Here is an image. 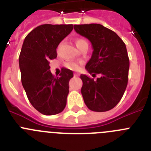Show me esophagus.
I'll return each mask as SVG.
<instances>
[{"mask_svg": "<svg viewBox=\"0 0 151 151\" xmlns=\"http://www.w3.org/2000/svg\"><path fill=\"white\" fill-rule=\"evenodd\" d=\"M78 76H79V75H78V73H75V74H74V76L75 77H78Z\"/></svg>", "mask_w": 151, "mask_h": 151, "instance_id": "34e87169", "label": "esophagus"}]
</instances>
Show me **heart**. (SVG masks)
I'll list each match as a JSON object with an SVG mask.
<instances>
[{
    "label": "heart",
    "instance_id": "1",
    "mask_svg": "<svg viewBox=\"0 0 151 151\" xmlns=\"http://www.w3.org/2000/svg\"><path fill=\"white\" fill-rule=\"evenodd\" d=\"M75 42H76V45L78 48H79L82 45L87 44L86 41L82 38H76ZM66 67L69 69H72V70H78L79 69V65L76 62H68L66 63Z\"/></svg>",
    "mask_w": 151,
    "mask_h": 151
}]
</instances>
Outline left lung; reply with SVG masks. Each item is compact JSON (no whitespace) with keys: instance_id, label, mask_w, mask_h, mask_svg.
<instances>
[{"instance_id":"left-lung-1","label":"left lung","mask_w":151,"mask_h":151,"mask_svg":"<svg viewBox=\"0 0 151 151\" xmlns=\"http://www.w3.org/2000/svg\"><path fill=\"white\" fill-rule=\"evenodd\" d=\"M78 34L91 41L93 52L85 66L96 81L82 74L81 92L86 106L95 112L113 109L120 101L127 87L129 59L125 43L113 31L101 24L74 25Z\"/></svg>"}]
</instances>
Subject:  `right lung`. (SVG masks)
Segmentation results:
<instances>
[{"label":"right lung","instance_id":"obj_1","mask_svg":"<svg viewBox=\"0 0 151 151\" xmlns=\"http://www.w3.org/2000/svg\"><path fill=\"white\" fill-rule=\"evenodd\" d=\"M73 29L72 24H45L27 35L22 44L19 64L21 81L31 104L46 116L64 110L69 94L70 69L62 68L60 77L50 71V61L57 57V47Z\"/></svg>","mask_w":151,"mask_h":151}]
</instances>
